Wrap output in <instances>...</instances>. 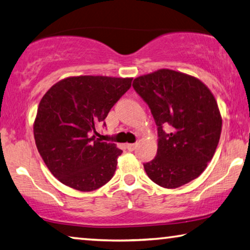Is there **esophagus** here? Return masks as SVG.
I'll return each mask as SVG.
<instances>
[{
  "mask_svg": "<svg viewBox=\"0 0 250 250\" xmlns=\"http://www.w3.org/2000/svg\"><path fill=\"white\" fill-rule=\"evenodd\" d=\"M125 146L129 151H132V150H134V148H136V144H128L125 145Z\"/></svg>",
  "mask_w": 250,
  "mask_h": 250,
  "instance_id": "obj_1",
  "label": "esophagus"
}]
</instances>
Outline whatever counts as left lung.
<instances>
[{
    "label": "left lung",
    "instance_id": "1",
    "mask_svg": "<svg viewBox=\"0 0 250 250\" xmlns=\"http://www.w3.org/2000/svg\"><path fill=\"white\" fill-rule=\"evenodd\" d=\"M132 86L158 126L157 156L144 164L146 175L168 189L196 179L220 139L223 120L211 91L199 79L169 69L141 75Z\"/></svg>",
    "mask_w": 250,
    "mask_h": 250
}]
</instances>
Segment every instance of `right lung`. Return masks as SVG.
I'll return each instance as SVG.
<instances>
[{
	"label": "right lung",
	"mask_w": 250,
	"mask_h": 250,
	"mask_svg": "<svg viewBox=\"0 0 250 250\" xmlns=\"http://www.w3.org/2000/svg\"><path fill=\"white\" fill-rule=\"evenodd\" d=\"M132 78L70 77L40 101L33 132L51 173L63 185L93 191L113 177L122 150L97 138L111 108L130 89Z\"/></svg>",
	"instance_id": "obj_1"
}]
</instances>
